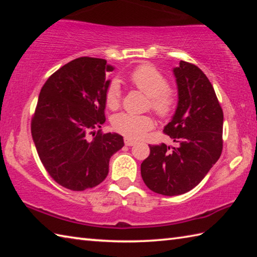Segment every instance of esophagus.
<instances>
[{"label":"esophagus","mask_w":257,"mask_h":257,"mask_svg":"<svg viewBox=\"0 0 257 257\" xmlns=\"http://www.w3.org/2000/svg\"><path fill=\"white\" fill-rule=\"evenodd\" d=\"M124 144H125V146H133V145L136 144V142H135V141H132V139L124 138Z\"/></svg>","instance_id":"esophagus-1"}]
</instances>
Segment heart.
<instances>
[{"label":"heart","mask_w":257,"mask_h":257,"mask_svg":"<svg viewBox=\"0 0 257 257\" xmlns=\"http://www.w3.org/2000/svg\"><path fill=\"white\" fill-rule=\"evenodd\" d=\"M129 80L137 89L149 96L147 107L161 119H168L177 107V95L168 87V79L151 64H142L129 73ZM122 99V90L118 80L113 79L105 90L106 105L114 110L119 107ZM112 127L116 133L129 139H141L154 127L151 115L120 113L112 120Z\"/></svg>","instance_id":"obj_1"}]
</instances>
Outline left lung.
<instances>
[{
	"mask_svg": "<svg viewBox=\"0 0 257 257\" xmlns=\"http://www.w3.org/2000/svg\"><path fill=\"white\" fill-rule=\"evenodd\" d=\"M173 72L179 102L163 133L178 146L149 145L150 155L141 164L145 185L164 196L185 194L196 187L223 149V111L211 81L186 61H180Z\"/></svg>",
	"mask_w": 257,
	"mask_h": 257,
	"instance_id": "left-lung-1",
	"label": "left lung"
}]
</instances>
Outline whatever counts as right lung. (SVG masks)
<instances>
[{
	"label": "right lung",
	"mask_w": 257,
	"mask_h": 257,
	"mask_svg": "<svg viewBox=\"0 0 257 257\" xmlns=\"http://www.w3.org/2000/svg\"><path fill=\"white\" fill-rule=\"evenodd\" d=\"M112 70L106 60L82 56L56 70L41 89L32 136L45 170L67 189L101 184L110 158L123 146L118 134L93 133L105 122V73Z\"/></svg>",
	"instance_id": "obj_1"
}]
</instances>
